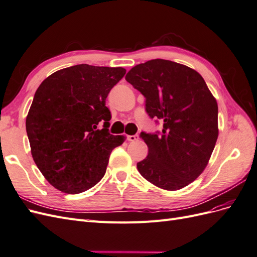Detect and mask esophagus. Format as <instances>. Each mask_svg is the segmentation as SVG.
Instances as JSON below:
<instances>
[{"instance_id":"esophagus-1","label":"esophagus","mask_w":257,"mask_h":257,"mask_svg":"<svg viewBox=\"0 0 257 257\" xmlns=\"http://www.w3.org/2000/svg\"><path fill=\"white\" fill-rule=\"evenodd\" d=\"M127 141L128 142H136L138 139V136L137 135H127Z\"/></svg>"}]
</instances>
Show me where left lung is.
Instances as JSON below:
<instances>
[{"label":"left lung","mask_w":257,"mask_h":257,"mask_svg":"<svg viewBox=\"0 0 257 257\" xmlns=\"http://www.w3.org/2000/svg\"><path fill=\"white\" fill-rule=\"evenodd\" d=\"M126 81L146 97L151 118L162 119V135L142 133L147 158L141 175L158 188L177 191L204 172L219 136L217 103L195 69L155 59L134 66Z\"/></svg>","instance_id":"1"}]
</instances>
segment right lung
I'll use <instances>...</instances> for the list:
<instances>
[{"instance_id": "right-lung-1", "label": "right lung", "mask_w": 257, "mask_h": 257, "mask_svg": "<svg viewBox=\"0 0 257 257\" xmlns=\"http://www.w3.org/2000/svg\"><path fill=\"white\" fill-rule=\"evenodd\" d=\"M125 73L123 67L79 64L51 74L36 90L27 134L36 166L57 190L78 194L93 188L111 151L125 141L108 133L111 114L105 105Z\"/></svg>"}]
</instances>
